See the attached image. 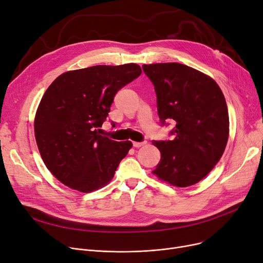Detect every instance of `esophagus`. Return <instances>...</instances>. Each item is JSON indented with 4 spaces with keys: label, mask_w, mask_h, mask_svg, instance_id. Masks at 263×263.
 I'll list each match as a JSON object with an SVG mask.
<instances>
[{
    "label": "esophagus",
    "mask_w": 263,
    "mask_h": 263,
    "mask_svg": "<svg viewBox=\"0 0 263 263\" xmlns=\"http://www.w3.org/2000/svg\"><path fill=\"white\" fill-rule=\"evenodd\" d=\"M146 144H147L146 141H143V142H133V143H132L133 147H135V148H140V147H142V146H144V145H146Z\"/></svg>",
    "instance_id": "1"
}]
</instances>
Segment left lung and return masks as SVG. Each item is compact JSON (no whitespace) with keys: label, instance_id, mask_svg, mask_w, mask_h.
I'll return each instance as SVG.
<instances>
[{"label":"left lung","instance_id":"obj_1","mask_svg":"<svg viewBox=\"0 0 263 263\" xmlns=\"http://www.w3.org/2000/svg\"><path fill=\"white\" fill-rule=\"evenodd\" d=\"M142 68L155 86L161 126L175 123L172 141L153 142L161 151L153 173L179 187L195 184L213 170L226 148L225 97L214 80L186 65L162 63Z\"/></svg>","mask_w":263,"mask_h":263}]
</instances>
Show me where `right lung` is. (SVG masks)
Instances as JSON below:
<instances>
[{
    "label": "right lung",
    "instance_id": "obj_1",
    "mask_svg": "<svg viewBox=\"0 0 263 263\" xmlns=\"http://www.w3.org/2000/svg\"><path fill=\"white\" fill-rule=\"evenodd\" d=\"M141 73L136 64L98 65L65 72L46 90L35 139L47 168L62 183L89 193L112 180L132 143L109 140L100 128L116 92Z\"/></svg>",
    "mask_w": 263,
    "mask_h": 263
}]
</instances>
